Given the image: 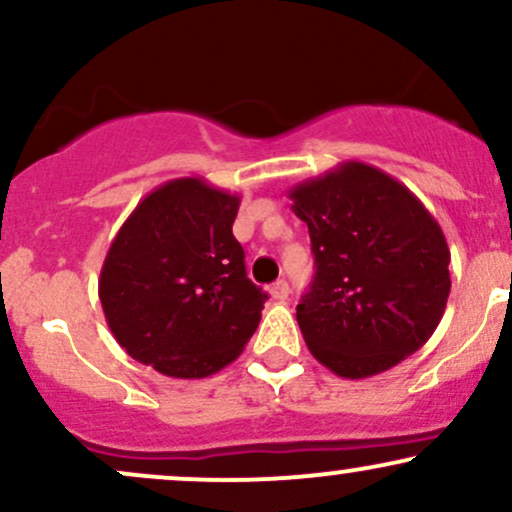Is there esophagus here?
<instances>
[{
	"label": "esophagus",
	"mask_w": 512,
	"mask_h": 512,
	"mask_svg": "<svg viewBox=\"0 0 512 512\" xmlns=\"http://www.w3.org/2000/svg\"><path fill=\"white\" fill-rule=\"evenodd\" d=\"M289 284H286L284 279H279V281H274L272 286H269V293H272V298H276V301H284L286 296H289Z\"/></svg>",
	"instance_id": "obj_1"
}]
</instances>
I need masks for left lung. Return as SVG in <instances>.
I'll use <instances>...</instances> for the list:
<instances>
[{
    "instance_id": "left-lung-1",
    "label": "left lung",
    "mask_w": 512,
    "mask_h": 512,
    "mask_svg": "<svg viewBox=\"0 0 512 512\" xmlns=\"http://www.w3.org/2000/svg\"><path fill=\"white\" fill-rule=\"evenodd\" d=\"M289 197L315 255L313 284L296 308L310 354L358 380L419 351L450 296V250L424 204L358 161L301 182Z\"/></svg>"
}]
</instances>
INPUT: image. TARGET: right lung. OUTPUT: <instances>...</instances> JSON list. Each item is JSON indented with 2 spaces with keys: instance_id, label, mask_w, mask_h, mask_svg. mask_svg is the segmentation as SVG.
Instances as JSON below:
<instances>
[{
  "instance_id": "obj_1",
  "label": "right lung",
  "mask_w": 512,
  "mask_h": 512,
  "mask_svg": "<svg viewBox=\"0 0 512 512\" xmlns=\"http://www.w3.org/2000/svg\"><path fill=\"white\" fill-rule=\"evenodd\" d=\"M240 197L178 178L149 192L105 255L98 296L134 361L168 378H207L243 354L267 293L233 238Z\"/></svg>"
}]
</instances>
